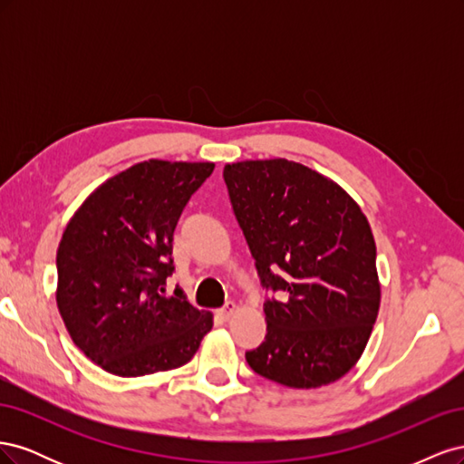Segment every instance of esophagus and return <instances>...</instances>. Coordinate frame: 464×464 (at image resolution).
<instances>
[{
	"mask_svg": "<svg viewBox=\"0 0 464 464\" xmlns=\"http://www.w3.org/2000/svg\"><path fill=\"white\" fill-rule=\"evenodd\" d=\"M234 312H236V304H234V302H228L227 305L220 307V310H217L215 314H217V317H218V319H222V321H228V319L234 315Z\"/></svg>",
	"mask_w": 464,
	"mask_h": 464,
	"instance_id": "obj_1",
	"label": "esophagus"
}]
</instances>
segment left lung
I'll list each match as a JSON object with an SVG mask.
<instances>
[{
  "label": "left lung",
  "instance_id": "1",
  "mask_svg": "<svg viewBox=\"0 0 464 464\" xmlns=\"http://www.w3.org/2000/svg\"><path fill=\"white\" fill-rule=\"evenodd\" d=\"M230 203L256 259L265 341L256 373L292 389L329 385L354 368L382 302L375 240L360 205L333 179L286 159L224 166Z\"/></svg>",
  "mask_w": 464,
  "mask_h": 464
}]
</instances>
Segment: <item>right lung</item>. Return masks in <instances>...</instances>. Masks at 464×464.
Instances as JSON below:
<instances>
[{
  "instance_id": "right-lung-1",
  "label": "right lung",
  "mask_w": 464,
  "mask_h": 464,
  "mask_svg": "<svg viewBox=\"0 0 464 464\" xmlns=\"http://www.w3.org/2000/svg\"><path fill=\"white\" fill-rule=\"evenodd\" d=\"M213 162L145 160L106 179L67 222L58 247L60 315L108 373L141 377L188 363L213 314L164 296L181 210Z\"/></svg>"
}]
</instances>
